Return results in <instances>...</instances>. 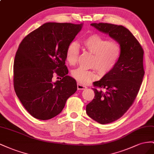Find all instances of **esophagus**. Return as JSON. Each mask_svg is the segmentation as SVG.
<instances>
[{"mask_svg":"<svg viewBox=\"0 0 154 154\" xmlns=\"http://www.w3.org/2000/svg\"><path fill=\"white\" fill-rule=\"evenodd\" d=\"M87 88V87L84 86V85H82L79 83H77V89L78 90H84L85 89Z\"/></svg>","mask_w":154,"mask_h":154,"instance_id":"obj_1","label":"esophagus"}]
</instances>
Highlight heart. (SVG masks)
<instances>
[{"label":"heart","instance_id":"b5f03b06","mask_svg":"<svg viewBox=\"0 0 154 154\" xmlns=\"http://www.w3.org/2000/svg\"><path fill=\"white\" fill-rule=\"evenodd\" d=\"M82 45L94 57L91 66L97 69L101 75L111 72L119 60L122 49L117 42L109 41L97 33L91 34L82 40ZM79 56V47L77 42L69 44L66 50V60L70 65H75ZM72 76L81 85H88L97 78L96 69H87L79 68L73 70Z\"/></svg>","mask_w":154,"mask_h":154}]
</instances>
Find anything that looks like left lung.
<instances>
[{
  "label": "left lung",
  "mask_w": 154,
  "mask_h": 154,
  "mask_svg": "<svg viewBox=\"0 0 154 154\" xmlns=\"http://www.w3.org/2000/svg\"><path fill=\"white\" fill-rule=\"evenodd\" d=\"M91 26L108 34L122 49L116 66L94 82V99L86 105L88 116L104 125L121 118L134 102L144 75V51L133 34L124 26L108 23Z\"/></svg>",
  "instance_id": "obj_1"
}]
</instances>
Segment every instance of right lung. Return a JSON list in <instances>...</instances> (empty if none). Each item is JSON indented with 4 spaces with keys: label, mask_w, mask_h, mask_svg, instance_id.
Returning <instances> with one entry per match:
<instances>
[{
    "label": "right lung",
    "mask_w": 154,
    "mask_h": 154,
    "mask_svg": "<svg viewBox=\"0 0 154 154\" xmlns=\"http://www.w3.org/2000/svg\"><path fill=\"white\" fill-rule=\"evenodd\" d=\"M82 24L47 23L26 36L16 53L14 85L16 95L30 115L48 120L62 112L77 91V82L67 75L66 50ZM56 73L62 77L52 81Z\"/></svg>",
    "instance_id": "right-lung-1"
}]
</instances>
